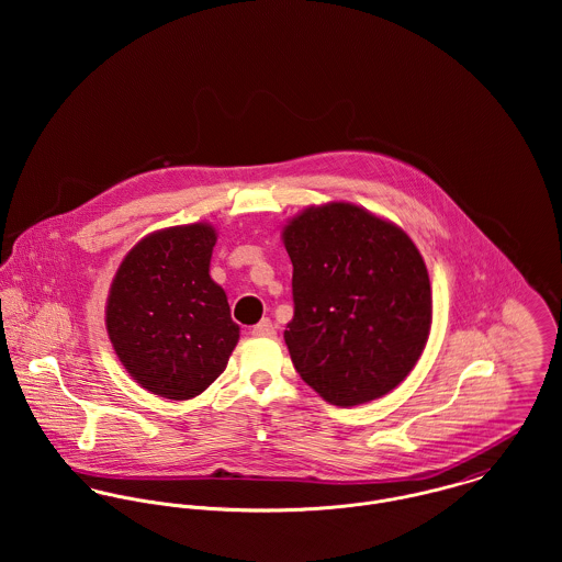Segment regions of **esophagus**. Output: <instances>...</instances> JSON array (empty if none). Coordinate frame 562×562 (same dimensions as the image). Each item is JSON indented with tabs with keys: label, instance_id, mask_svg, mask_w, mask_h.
Returning <instances> with one entry per match:
<instances>
[{
	"label": "esophagus",
	"instance_id": "1",
	"mask_svg": "<svg viewBox=\"0 0 562 562\" xmlns=\"http://www.w3.org/2000/svg\"><path fill=\"white\" fill-rule=\"evenodd\" d=\"M252 335H263V337H272V335H274V324L268 321V318H263V321L257 322V324L252 326Z\"/></svg>",
	"mask_w": 562,
	"mask_h": 562
}]
</instances>
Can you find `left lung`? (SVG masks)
<instances>
[{
  "mask_svg": "<svg viewBox=\"0 0 562 562\" xmlns=\"http://www.w3.org/2000/svg\"><path fill=\"white\" fill-rule=\"evenodd\" d=\"M301 379L337 406L376 401L417 363L430 330L426 263L396 225L350 205L310 207L283 229Z\"/></svg>",
  "mask_w": 562,
  "mask_h": 562,
  "instance_id": "obj_1",
  "label": "left lung"
}]
</instances>
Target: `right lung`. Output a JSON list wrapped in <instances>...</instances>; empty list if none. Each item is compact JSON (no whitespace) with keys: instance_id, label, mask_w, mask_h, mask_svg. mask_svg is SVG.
Here are the masks:
<instances>
[{"instance_id":"right-lung-1","label":"right lung","mask_w":562,"mask_h":562,"mask_svg":"<svg viewBox=\"0 0 562 562\" xmlns=\"http://www.w3.org/2000/svg\"><path fill=\"white\" fill-rule=\"evenodd\" d=\"M216 232L170 227L138 241L112 281L105 326L125 370L151 394L190 401L227 368L240 326L210 277Z\"/></svg>"}]
</instances>
